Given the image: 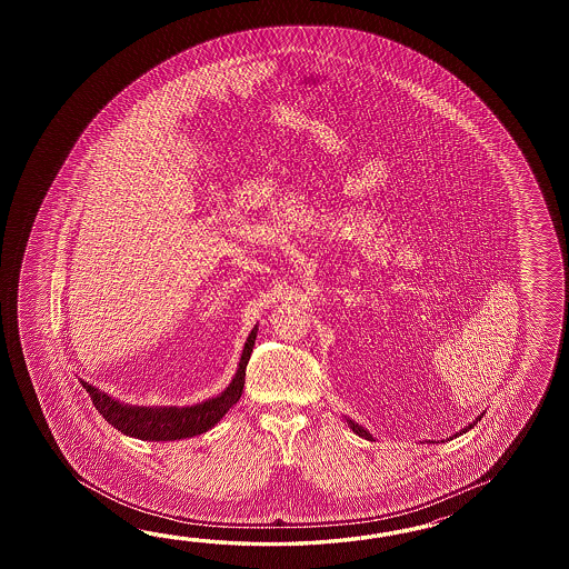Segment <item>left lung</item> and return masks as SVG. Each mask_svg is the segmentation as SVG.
Returning <instances> with one entry per match:
<instances>
[{"label": "left lung", "mask_w": 569, "mask_h": 569, "mask_svg": "<svg viewBox=\"0 0 569 569\" xmlns=\"http://www.w3.org/2000/svg\"><path fill=\"white\" fill-rule=\"evenodd\" d=\"M482 417L483 412H480V415L476 417V421H472L470 425H466L463 429H460L458 433H453V436L449 437V439H453V437H460L463 436V433H468V431L472 429L473 425L478 423ZM346 423H348V427H350L351 431H353L356 436L363 437V439H370V441H376L375 437H372V433H370L368 429H363L362 425H358L356 421H351L350 417H346ZM427 443H436V441H427ZM437 443H439V441H437Z\"/></svg>", "instance_id": "left-lung-1"}]
</instances>
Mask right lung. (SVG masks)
I'll return each mask as SVG.
<instances>
[{"label": "right lung", "instance_id": "add662e5", "mask_svg": "<svg viewBox=\"0 0 569 569\" xmlns=\"http://www.w3.org/2000/svg\"><path fill=\"white\" fill-rule=\"evenodd\" d=\"M256 333L258 326H254L243 343L242 358L236 375L231 378L230 387L218 397H211L191 407H138L109 397L108 392L89 385L87 380H81V385L89 392L101 417L123 436L136 437L142 441H174L201 436L211 427H216L223 419V415L242 397L246 366L254 348Z\"/></svg>", "mask_w": 569, "mask_h": 569}]
</instances>
